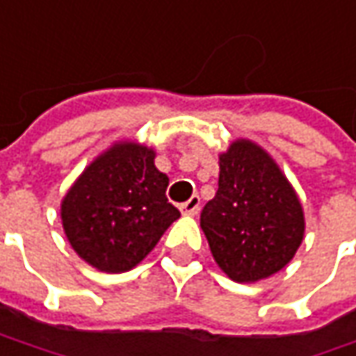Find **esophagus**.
<instances>
[{"label":"esophagus","instance_id":"34e87169","mask_svg":"<svg viewBox=\"0 0 356 356\" xmlns=\"http://www.w3.org/2000/svg\"><path fill=\"white\" fill-rule=\"evenodd\" d=\"M199 205H201V199H199L197 195H193L191 199H187L185 203H181L179 209H181V213H185V216H197Z\"/></svg>","mask_w":356,"mask_h":356}]
</instances>
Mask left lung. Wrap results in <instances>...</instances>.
<instances>
[{"label":"left lung","mask_w":356,"mask_h":356,"mask_svg":"<svg viewBox=\"0 0 356 356\" xmlns=\"http://www.w3.org/2000/svg\"><path fill=\"white\" fill-rule=\"evenodd\" d=\"M213 260L234 282L280 272L304 238L302 203L278 163L248 138L220 153L218 193L201 211Z\"/></svg>","instance_id":"1"}]
</instances>
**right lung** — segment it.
Listing matches in <instances>:
<instances>
[{
	"label": "right lung",
	"mask_w": 356,
	"mask_h": 356,
	"mask_svg": "<svg viewBox=\"0 0 356 356\" xmlns=\"http://www.w3.org/2000/svg\"><path fill=\"white\" fill-rule=\"evenodd\" d=\"M155 149L118 140L80 173L60 216L72 250L100 272L133 270L181 218L165 195L169 177L155 167Z\"/></svg>",
	"instance_id": "right-lung-1"
}]
</instances>
